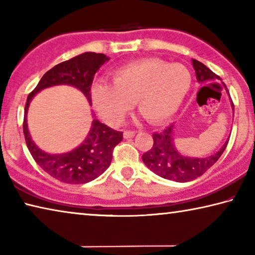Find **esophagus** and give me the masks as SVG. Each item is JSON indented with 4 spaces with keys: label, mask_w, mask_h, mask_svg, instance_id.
I'll return each instance as SVG.
<instances>
[{
    "label": "esophagus",
    "mask_w": 255,
    "mask_h": 255,
    "mask_svg": "<svg viewBox=\"0 0 255 255\" xmlns=\"http://www.w3.org/2000/svg\"><path fill=\"white\" fill-rule=\"evenodd\" d=\"M133 136H135V131H132V130H125L124 131V138H126V139L132 138Z\"/></svg>",
    "instance_id": "obj_1"
}]
</instances>
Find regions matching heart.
Segmentation results:
<instances>
[{"label":"heart","mask_w":255,"mask_h":255,"mask_svg":"<svg viewBox=\"0 0 255 255\" xmlns=\"http://www.w3.org/2000/svg\"><path fill=\"white\" fill-rule=\"evenodd\" d=\"M191 85L192 74L183 64L143 58L117 68L112 83L96 82L92 102L109 124L122 123L133 102L147 122L162 124L178 112Z\"/></svg>","instance_id":"b5f03b06"}]
</instances>
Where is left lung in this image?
<instances>
[{
  "mask_svg": "<svg viewBox=\"0 0 255 255\" xmlns=\"http://www.w3.org/2000/svg\"><path fill=\"white\" fill-rule=\"evenodd\" d=\"M192 64L196 71L197 81L199 82L200 85L219 80V76L216 75L213 71H210L199 60L192 59ZM232 109L234 111L233 103ZM173 136L174 124L164 129L162 132H154L153 147L141 156V159H143L145 165L155 174L163 179L175 181V182H188V181L195 180L198 176L204 174L209 167L218 161L228 143L227 138L222 148L209 155V156L190 157L185 156L176 149Z\"/></svg>",
  "mask_w": 255,
  "mask_h": 255,
  "instance_id": "8db88e82",
  "label": "left lung"
}]
</instances>
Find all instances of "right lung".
<instances>
[{
    "label": "right lung",
    "mask_w": 255,
    "mask_h": 255,
    "mask_svg": "<svg viewBox=\"0 0 255 255\" xmlns=\"http://www.w3.org/2000/svg\"><path fill=\"white\" fill-rule=\"evenodd\" d=\"M110 58L105 54L86 51L63 62L46 72L39 83L29 94L24 108L23 133L30 154L36 163L60 182L81 184L97 179L109 167L116 145L123 140V132L114 130L94 118L91 128L81 145L66 153L50 154L38 147L28 128V109L33 97L44 89L56 85H71L84 94L91 106L93 76Z\"/></svg>",
    "instance_id": "obj_1"
}]
</instances>
